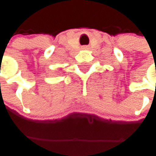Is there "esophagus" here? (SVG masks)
Returning a JSON list of instances; mask_svg holds the SVG:
<instances>
[{
    "mask_svg": "<svg viewBox=\"0 0 156 156\" xmlns=\"http://www.w3.org/2000/svg\"><path fill=\"white\" fill-rule=\"evenodd\" d=\"M84 48H87V47H84Z\"/></svg>",
    "mask_w": 156,
    "mask_h": 156,
    "instance_id": "1",
    "label": "esophagus"
}]
</instances>
